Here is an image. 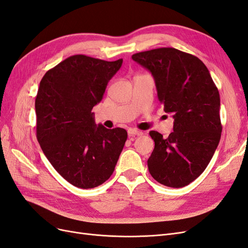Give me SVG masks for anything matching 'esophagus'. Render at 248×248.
Wrapping results in <instances>:
<instances>
[{"label": "esophagus", "mask_w": 248, "mask_h": 248, "mask_svg": "<svg viewBox=\"0 0 248 248\" xmlns=\"http://www.w3.org/2000/svg\"><path fill=\"white\" fill-rule=\"evenodd\" d=\"M142 134H144V132L142 131H140V130H137V129H134V128H129L128 129V136L129 137H134V136H142Z\"/></svg>", "instance_id": "34e87169"}]
</instances>
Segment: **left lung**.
Returning <instances> with one entry per match:
<instances>
[{"mask_svg":"<svg viewBox=\"0 0 248 248\" xmlns=\"http://www.w3.org/2000/svg\"><path fill=\"white\" fill-rule=\"evenodd\" d=\"M132 60L152 73L158 100L174 118V131L167 139L150 131L155 142L150 174L160 184L184 187L205 170L220 140L218 90L206 65L179 49L141 51Z\"/></svg>","mask_w":248,"mask_h":248,"instance_id":"1","label":"left lung"}]
</instances>
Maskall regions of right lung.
<instances>
[{
    "label": "right lung",
    "mask_w": 248,
    "mask_h": 248,
    "mask_svg": "<svg viewBox=\"0 0 248 248\" xmlns=\"http://www.w3.org/2000/svg\"><path fill=\"white\" fill-rule=\"evenodd\" d=\"M122 63V59L108 62L71 56L40 81L35 100L37 140L51 166L78 188L107 181L127 140L123 128L96 125L92 112Z\"/></svg>",
    "instance_id": "right-lung-1"
}]
</instances>
